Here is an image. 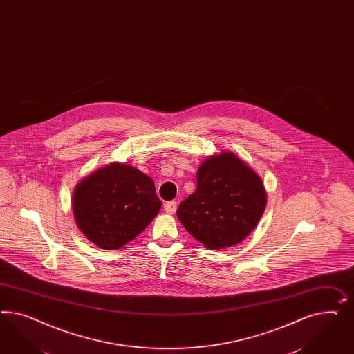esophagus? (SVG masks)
I'll use <instances>...</instances> for the list:
<instances>
[{
    "label": "esophagus",
    "mask_w": 354,
    "mask_h": 354,
    "mask_svg": "<svg viewBox=\"0 0 354 354\" xmlns=\"http://www.w3.org/2000/svg\"><path fill=\"white\" fill-rule=\"evenodd\" d=\"M164 211L168 213V214H173V213L177 211V202H168L164 204Z\"/></svg>",
    "instance_id": "esophagus-1"
}]
</instances>
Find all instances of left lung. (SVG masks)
I'll return each mask as SVG.
<instances>
[{
  "instance_id": "left-lung-1",
  "label": "left lung",
  "mask_w": 354,
  "mask_h": 354,
  "mask_svg": "<svg viewBox=\"0 0 354 354\" xmlns=\"http://www.w3.org/2000/svg\"><path fill=\"white\" fill-rule=\"evenodd\" d=\"M196 181V190L177 209L182 226L209 250L242 242L266 207L259 174L235 153L221 151L201 164Z\"/></svg>"
}]
</instances>
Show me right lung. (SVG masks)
Listing matches in <instances>:
<instances>
[{"instance_id":"add662e5","label":"right lung","mask_w":354,"mask_h":354,"mask_svg":"<svg viewBox=\"0 0 354 354\" xmlns=\"http://www.w3.org/2000/svg\"><path fill=\"white\" fill-rule=\"evenodd\" d=\"M160 208L151 177L124 162H111L91 173L72 195L80 232L97 247L110 251L141 234Z\"/></svg>"}]
</instances>
